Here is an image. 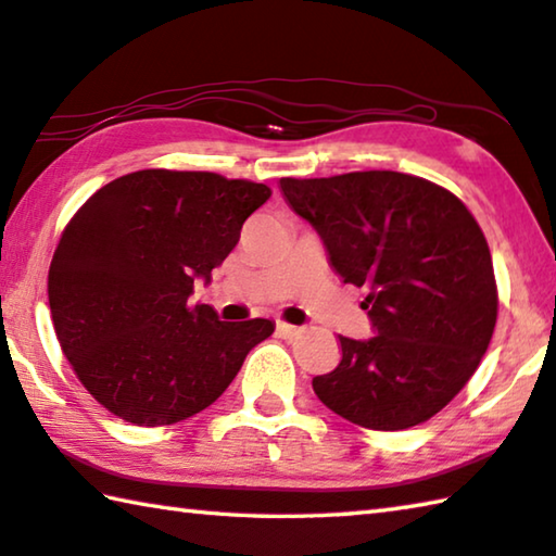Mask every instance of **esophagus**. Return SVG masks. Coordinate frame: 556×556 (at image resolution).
I'll use <instances>...</instances> for the list:
<instances>
[{
    "label": "esophagus",
    "mask_w": 556,
    "mask_h": 556,
    "mask_svg": "<svg viewBox=\"0 0 556 556\" xmlns=\"http://www.w3.org/2000/svg\"><path fill=\"white\" fill-rule=\"evenodd\" d=\"M277 336L285 338V340H294L301 336V328L299 326H289V323H277Z\"/></svg>",
    "instance_id": "34e87169"
}]
</instances>
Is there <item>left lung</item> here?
I'll return each mask as SVG.
<instances>
[{
  "instance_id": "8db88e82",
  "label": "left lung",
  "mask_w": 556,
  "mask_h": 556,
  "mask_svg": "<svg viewBox=\"0 0 556 556\" xmlns=\"http://www.w3.org/2000/svg\"><path fill=\"white\" fill-rule=\"evenodd\" d=\"M345 285L367 287L375 336H340L342 359L313 391L350 422L406 430L457 396L496 328L491 252L469 208L428 179L369 169L279 179Z\"/></svg>"
}]
</instances>
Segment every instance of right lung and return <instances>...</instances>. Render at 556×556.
Instances as JSON below:
<instances>
[{
    "label": "right lung",
    "instance_id": "1",
    "mask_svg": "<svg viewBox=\"0 0 556 556\" xmlns=\"http://www.w3.org/2000/svg\"><path fill=\"white\" fill-rule=\"evenodd\" d=\"M267 185L140 169L109 181L65 226L48 271L55 336L114 416L157 428L208 408L275 323L218 320L194 281L238 245Z\"/></svg>",
    "mask_w": 556,
    "mask_h": 556
}]
</instances>
